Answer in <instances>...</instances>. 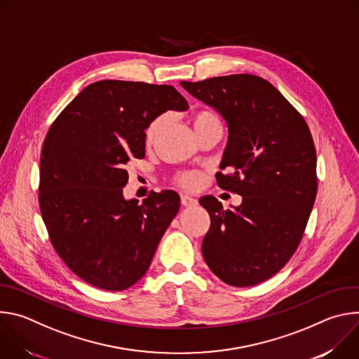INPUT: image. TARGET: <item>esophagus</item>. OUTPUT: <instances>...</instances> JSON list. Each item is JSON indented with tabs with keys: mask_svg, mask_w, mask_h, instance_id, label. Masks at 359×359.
I'll return each instance as SVG.
<instances>
[{
	"mask_svg": "<svg viewBox=\"0 0 359 359\" xmlns=\"http://www.w3.org/2000/svg\"><path fill=\"white\" fill-rule=\"evenodd\" d=\"M180 201H182V206H184V208H191L197 204V200L189 194H182Z\"/></svg>",
	"mask_w": 359,
	"mask_h": 359,
	"instance_id": "obj_1",
	"label": "esophagus"
}]
</instances>
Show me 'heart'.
<instances>
[{
  "label": "heart",
  "mask_w": 359,
  "mask_h": 359,
  "mask_svg": "<svg viewBox=\"0 0 359 359\" xmlns=\"http://www.w3.org/2000/svg\"><path fill=\"white\" fill-rule=\"evenodd\" d=\"M166 122H168V116L166 115H159L156 118H153L146 129H144V143L146 146H151L153 143H155L159 137V135L162 133L163 128L166 126ZM191 123L194 126V130H200V129H204L208 126H212V125H216V123H220L219 121V116L210 111V109H198L191 116ZM173 182L182 187H186V189H194L198 186L200 183V175L196 173V172H180L177 173L175 177H173Z\"/></svg>",
  "instance_id": "1"
}]
</instances>
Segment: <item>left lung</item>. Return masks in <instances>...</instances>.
Segmentation results:
<instances>
[{
  "label": "left lung",
  "instance_id": "1",
  "mask_svg": "<svg viewBox=\"0 0 359 359\" xmlns=\"http://www.w3.org/2000/svg\"><path fill=\"white\" fill-rule=\"evenodd\" d=\"M180 85L227 122L219 187L243 197L223 209L200 198L210 229L201 243L209 269L226 284L250 287L277 274L295 252L317 196V151L309 125L269 81L237 74Z\"/></svg>",
  "mask_w": 359,
  "mask_h": 359
}]
</instances>
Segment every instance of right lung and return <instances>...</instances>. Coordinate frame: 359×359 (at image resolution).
I'll use <instances>...</instances> for the list:
<instances>
[{"label":"right lung","instance_id":"right-lung-1","mask_svg":"<svg viewBox=\"0 0 359 359\" xmlns=\"http://www.w3.org/2000/svg\"><path fill=\"white\" fill-rule=\"evenodd\" d=\"M170 85L99 81L50 125L41 150L39 209L55 251L88 284L122 291L149 270L179 212L176 191L125 200L132 159L144 158V129L166 111H186Z\"/></svg>","mask_w":359,"mask_h":359}]
</instances>
